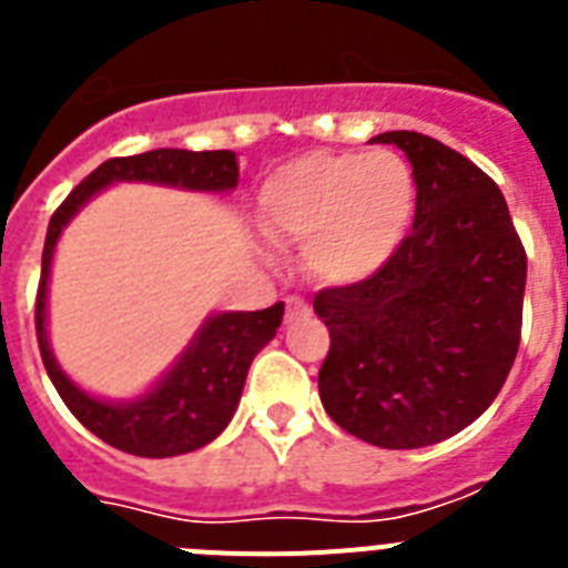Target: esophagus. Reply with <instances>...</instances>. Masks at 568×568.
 <instances>
[{
  "mask_svg": "<svg viewBox=\"0 0 568 568\" xmlns=\"http://www.w3.org/2000/svg\"><path fill=\"white\" fill-rule=\"evenodd\" d=\"M310 315V304L304 298H298V295H290L287 298V324H293V321H301L307 318Z\"/></svg>",
  "mask_w": 568,
  "mask_h": 568,
  "instance_id": "esophagus-1",
  "label": "esophagus"
}]
</instances>
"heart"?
<instances>
[{"mask_svg": "<svg viewBox=\"0 0 568 568\" xmlns=\"http://www.w3.org/2000/svg\"><path fill=\"white\" fill-rule=\"evenodd\" d=\"M415 215V175L395 150H313L258 190V222L327 284H361L398 253Z\"/></svg>", "mask_w": 568, "mask_h": 568, "instance_id": "1", "label": "heart"}]
</instances>
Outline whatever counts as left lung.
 I'll return each instance as SVG.
<instances>
[{
    "mask_svg": "<svg viewBox=\"0 0 568 568\" xmlns=\"http://www.w3.org/2000/svg\"><path fill=\"white\" fill-rule=\"evenodd\" d=\"M415 222L373 278L329 287L313 307L329 327L318 393L329 418L381 449L453 438L489 409L520 344L526 253L498 184L413 130Z\"/></svg>",
    "mask_w": 568,
    "mask_h": 568,
    "instance_id": "obj_1",
    "label": "left lung"
}]
</instances>
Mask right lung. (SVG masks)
<instances>
[{"label":"right lung","mask_w":568,"mask_h":568,"mask_svg":"<svg viewBox=\"0 0 568 568\" xmlns=\"http://www.w3.org/2000/svg\"><path fill=\"white\" fill-rule=\"evenodd\" d=\"M122 182L162 184L190 193H230L239 187V159L233 150H148L110 159L64 199L48 224L42 253V281L37 295V338L44 369L68 409L104 444L139 458H173L202 449L227 429L239 409L244 381L255 355L275 338L284 304L255 313H210L195 329L184 353L168 373L128 400H110L88 393L59 366L48 335L50 264L62 230L102 190Z\"/></svg>","instance_id":"add662e5"}]
</instances>
